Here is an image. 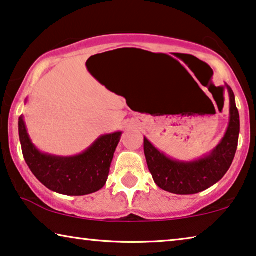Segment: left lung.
I'll return each mask as SVG.
<instances>
[{
	"label": "left lung",
	"instance_id": "1",
	"mask_svg": "<svg viewBox=\"0 0 256 256\" xmlns=\"http://www.w3.org/2000/svg\"><path fill=\"white\" fill-rule=\"evenodd\" d=\"M230 97L228 126L218 145L203 156L194 160H178L158 150L144 136V152L147 166L156 186L176 195H192L220 181L234 159L240 132L239 111L234 92L225 84Z\"/></svg>",
	"mask_w": 256,
	"mask_h": 256
}]
</instances>
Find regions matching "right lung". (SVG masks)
Masks as SVG:
<instances>
[{
	"label": "right lung",
	"instance_id": "1",
	"mask_svg": "<svg viewBox=\"0 0 256 256\" xmlns=\"http://www.w3.org/2000/svg\"><path fill=\"white\" fill-rule=\"evenodd\" d=\"M28 100H25L26 103ZM22 152L34 175L52 192L84 196L106 186L122 131L102 134L84 152L70 156L42 152L30 138L23 114L18 120Z\"/></svg>",
	"mask_w": 256,
	"mask_h": 256
}]
</instances>
